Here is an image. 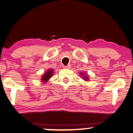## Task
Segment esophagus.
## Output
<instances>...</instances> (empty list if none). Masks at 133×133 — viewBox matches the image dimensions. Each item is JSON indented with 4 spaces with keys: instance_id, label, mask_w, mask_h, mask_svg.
Segmentation results:
<instances>
[{
    "instance_id": "34e87169",
    "label": "esophagus",
    "mask_w": 133,
    "mask_h": 133,
    "mask_svg": "<svg viewBox=\"0 0 133 133\" xmlns=\"http://www.w3.org/2000/svg\"><path fill=\"white\" fill-rule=\"evenodd\" d=\"M70 67H71V65H66V66H63V68H66V69H69V68H70Z\"/></svg>"
}]
</instances>
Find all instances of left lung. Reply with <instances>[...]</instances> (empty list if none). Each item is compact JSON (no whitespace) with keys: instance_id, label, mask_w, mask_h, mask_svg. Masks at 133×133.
<instances>
[{"instance_id":"obj_1","label":"left lung","mask_w":133,"mask_h":133,"mask_svg":"<svg viewBox=\"0 0 133 133\" xmlns=\"http://www.w3.org/2000/svg\"><path fill=\"white\" fill-rule=\"evenodd\" d=\"M83 74H81V75H83ZM84 79H85V80H88V78H87V77L86 76H84Z\"/></svg>"}]
</instances>
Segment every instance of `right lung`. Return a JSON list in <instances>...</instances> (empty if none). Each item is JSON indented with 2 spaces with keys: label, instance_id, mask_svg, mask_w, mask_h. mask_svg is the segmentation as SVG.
Wrapping results in <instances>:
<instances>
[{
  "label": "right lung",
  "instance_id": "right-lung-1",
  "mask_svg": "<svg viewBox=\"0 0 133 133\" xmlns=\"http://www.w3.org/2000/svg\"><path fill=\"white\" fill-rule=\"evenodd\" d=\"M52 73H53V71H52L51 70H49V71L46 72V73H45V75L42 76V80L43 81V82L47 81L52 76Z\"/></svg>",
  "mask_w": 133,
  "mask_h": 133
}]
</instances>
